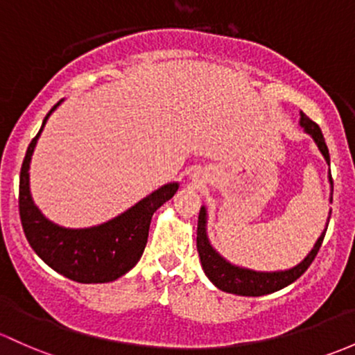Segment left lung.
<instances>
[{
  "label": "left lung",
  "mask_w": 355,
  "mask_h": 355,
  "mask_svg": "<svg viewBox=\"0 0 355 355\" xmlns=\"http://www.w3.org/2000/svg\"><path fill=\"white\" fill-rule=\"evenodd\" d=\"M300 125L303 128L304 132L311 137L313 143L316 144L318 151L322 153V156L325 158V162L330 165V155H328L325 137H323L318 125H316L311 119L306 117L303 112L300 114ZM328 182H330L331 204V200H334V180H331L330 171H328ZM330 214L331 211L328 212L325 230L322 231V234H320V238L316 240V243L313 245L311 252H309L297 266L284 268V270L263 272L236 266V263L225 259V257L212 246L207 234V207L202 206L199 212V221H197V252H199V259L200 263H202L204 274L207 275L209 281L218 287V289L230 294H236V296L259 297L266 296V294L275 293V291L284 289V287L293 284L294 281H297V279L308 270V267L311 266L313 260H315L316 253H318L320 246L323 243V238H325L328 221H330Z\"/></svg>",
  "instance_id": "8db88e82"
}]
</instances>
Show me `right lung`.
Here are the masks:
<instances>
[{
  "instance_id": "add662e5",
  "label": "right lung",
  "mask_w": 355,
  "mask_h": 355,
  "mask_svg": "<svg viewBox=\"0 0 355 355\" xmlns=\"http://www.w3.org/2000/svg\"><path fill=\"white\" fill-rule=\"evenodd\" d=\"M62 102L64 98L59 100L46 115L42 128L28 144L21 165L18 197L21 226L33 252L58 274L81 284H103L122 277L139 262L148 243L153 214L175 196L180 184L170 182L162 185L130 206L128 211L102 225L89 227L55 225L33 202L30 192V162L51 114Z\"/></svg>"
}]
</instances>
